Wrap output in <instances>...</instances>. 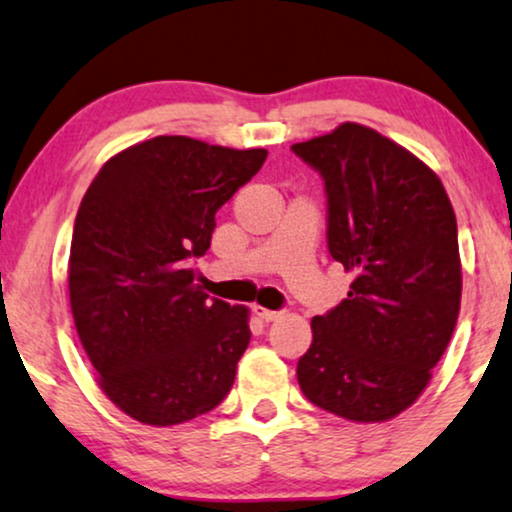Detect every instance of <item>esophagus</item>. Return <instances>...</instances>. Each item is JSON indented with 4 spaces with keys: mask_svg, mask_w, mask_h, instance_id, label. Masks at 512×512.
<instances>
[{
    "mask_svg": "<svg viewBox=\"0 0 512 512\" xmlns=\"http://www.w3.org/2000/svg\"><path fill=\"white\" fill-rule=\"evenodd\" d=\"M255 314L260 316V319H262L264 323H271V321H276L278 316H281V312H274V309H264V307H255Z\"/></svg>",
    "mask_w": 512,
    "mask_h": 512,
    "instance_id": "1",
    "label": "esophagus"
}]
</instances>
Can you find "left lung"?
I'll list each match as a JSON object with an SVG mask.
<instances>
[{
    "mask_svg": "<svg viewBox=\"0 0 512 512\" xmlns=\"http://www.w3.org/2000/svg\"><path fill=\"white\" fill-rule=\"evenodd\" d=\"M328 196V250L352 274L338 307L312 319L297 383L319 409L383 423L423 394L461 309L451 200L423 160L375 129L342 122L293 144Z\"/></svg>",
    "mask_w": 512,
    "mask_h": 512,
    "instance_id": "left-lung-1",
    "label": "left lung"
}]
</instances>
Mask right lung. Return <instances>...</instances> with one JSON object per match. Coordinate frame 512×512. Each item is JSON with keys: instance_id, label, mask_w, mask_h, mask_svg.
Listing matches in <instances>:
<instances>
[{"instance_id": "1", "label": "right lung", "mask_w": 512, "mask_h": 512, "mask_svg": "<svg viewBox=\"0 0 512 512\" xmlns=\"http://www.w3.org/2000/svg\"><path fill=\"white\" fill-rule=\"evenodd\" d=\"M264 148L155 137L115 153L84 193L68 260L77 335L108 399L155 428L215 409L250 342V309L193 278L217 210L260 172Z\"/></svg>"}]
</instances>
